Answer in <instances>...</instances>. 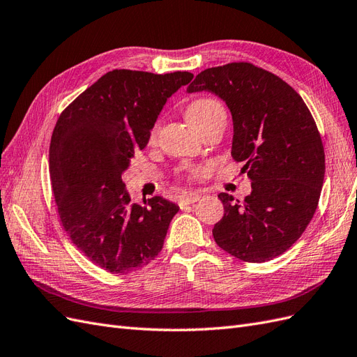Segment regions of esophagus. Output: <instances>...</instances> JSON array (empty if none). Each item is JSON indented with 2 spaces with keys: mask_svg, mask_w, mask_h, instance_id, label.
<instances>
[{
  "mask_svg": "<svg viewBox=\"0 0 357 357\" xmlns=\"http://www.w3.org/2000/svg\"><path fill=\"white\" fill-rule=\"evenodd\" d=\"M198 199H199V195H193V193H189V195H186V197H181V198L178 199V205H180V207L183 208V207H185V205H189V204L197 202Z\"/></svg>",
  "mask_w": 357,
  "mask_h": 357,
  "instance_id": "esophagus-1",
  "label": "esophagus"
}]
</instances>
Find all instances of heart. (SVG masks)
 I'll use <instances>...</instances> for the list:
<instances>
[{"label":"heart","mask_w":357,"mask_h":357,"mask_svg":"<svg viewBox=\"0 0 357 357\" xmlns=\"http://www.w3.org/2000/svg\"><path fill=\"white\" fill-rule=\"evenodd\" d=\"M219 113H225L223 107L219 101H215L213 98H198L195 101H192L189 105H188V110H186V116L189 121L193 123V125H198L201 122H204L205 119H208L214 114H219ZM156 134V129L153 128L152 134H150V137H155Z\"/></svg>","instance_id":"b5f03b06"}]
</instances>
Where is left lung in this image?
Wrapping results in <instances>:
<instances>
[{
    "label": "left lung",
    "instance_id": "left-lung-1",
    "mask_svg": "<svg viewBox=\"0 0 357 357\" xmlns=\"http://www.w3.org/2000/svg\"><path fill=\"white\" fill-rule=\"evenodd\" d=\"M202 91L228 105L231 155L252 180L243 201L219 195L225 214L214 225V241L241 261H271L299 240L316 213L325 178L317 125L291 86L250 62L201 71L188 92Z\"/></svg>",
    "mask_w": 357,
    "mask_h": 357
}]
</instances>
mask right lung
Here are the masks:
<instances>
[{
  "label": "right lung",
  "instance_id": "1",
  "mask_svg": "<svg viewBox=\"0 0 357 357\" xmlns=\"http://www.w3.org/2000/svg\"><path fill=\"white\" fill-rule=\"evenodd\" d=\"M193 74L113 70L58 119L49 150L52 190L63 229L92 264L112 274L146 266L164 245L178 205L132 204L123 171L143 150L169 96Z\"/></svg>",
  "mask_w": 357,
  "mask_h": 357
}]
</instances>
